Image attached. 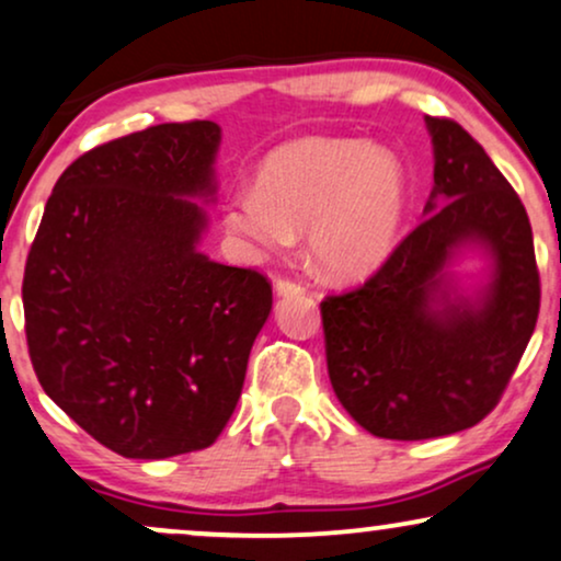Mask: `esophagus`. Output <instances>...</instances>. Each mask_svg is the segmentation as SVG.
Wrapping results in <instances>:
<instances>
[{
  "mask_svg": "<svg viewBox=\"0 0 561 561\" xmlns=\"http://www.w3.org/2000/svg\"><path fill=\"white\" fill-rule=\"evenodd\" d=\"M275 294L278 296H299L304 294V286L296 280H288V278H278L275 280Z\"/></svg>",
  "mask_w": 561,
  "mask_h": 561,
  "instance_id": "esophagus-1",
  "label": "esophagus"
}]
</instances>
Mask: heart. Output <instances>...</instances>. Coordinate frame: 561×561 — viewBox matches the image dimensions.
Returning a JSON list of instances; mask_svg holds the SVG:
<instances>
[{"label": "heart", "instance_id": "1", "mask_svg": "<svg viewBox=\"0 0 561 561\" xmlns=\"http://www.w3.org/2000/svg\"><path fill=\"white\" fill-rule=\"evenodd\" d=\"M400 158L377 142L304 137L262 161L252 190L226 199L224 226L252 257L278 254L307 228V252L330 278L382 265L405 216Z\"/></svg>", "mask_w": 561, "mask_h": 561}]
</instances>
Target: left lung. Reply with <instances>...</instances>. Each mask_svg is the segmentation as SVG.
Returning <instances> with one entry per match:
<instances>
[{
	"mask_svg": "<svg viewBox=\"0 0 561 561\" xmlns=\"http://www.w3.org/2000/svg\"><path fill=\"white\" fill-rule=\"evenodd\" d=\"M426 218L364 286L320 304L335 396L382 439L445 437L492 413L541 307L534 231L517 192L458 122L426 116ZM462 245L493 260L476 300L446 270Z\"/></svg>",
	"mask_w": 561,
	"mask_h": 561,
	"instance_id": "left-lung-1",
	"label": "left lung"
}]
</instances>
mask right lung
<instances>
[{
	"mask_svg": "<svg viewBox=\"0 0 561 561\" xmlns=\"http://www.w3.org/2000/svg\"><path fill=\"white\" fill-rule=\"evenodd\" d=\"M216 122L158 124L82 153L25 262L27 354L75 424L124 458L210 447L273 309L252 267L197 249L216 195Z\"/></svg>",
	"mask_w": 561,
	"mask_h": 561,
	"instance_id": "1",
	"label": "right lung"
}]
</instances>
